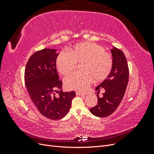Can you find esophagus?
Wrapping results in <instances>:
<instances>
[{
	"mask_svg": "<svg viewBox=\"0 0 154 154\" xmlns=\"http://www.w3.org/2000/svg\"><path fill=\"white\" fill-rule=\"evenodd\" d=\"M76 94L77 96H84L85 95L84 93H82V92H76Z\"/></svg>",
	"mask_w": 154,
	"mask_h": 154,
	"instance_id": "esophagus-1",
	"label": "esophagus"
}]
</instances>
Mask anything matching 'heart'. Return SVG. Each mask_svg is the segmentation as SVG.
Segmentation results:
<instances>
[{
	"mask_svg": "<svg viewBox=\"0 0 154 154\" xmlns=\"http://www.w3.org/2000/svg\"><path fill=\"white\" fill-rule=\"evenodd\" d=\"M77 63H83L81 69L83 72L71 74L65 79L64 83L68 89L84 91L91 83L92 77L96 81L107 78L112 68L113 59L102 46L88 42L74 45L69 52L61 51L57 58V67L63 75L71 73Z\"/></svg>",
	"mask_w": 154,
	"mask_h": 154,
	"instance_id": "1",
	"label": "heart"
}]
</instances>
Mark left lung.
<instances>
[{
	"label": "left lung",
	"mask_w": 154,
	"mask_h": 154,
	"mask_svg": "<svg viewBox=\"0 0 154 154\" xmlns=\"http://www.w3.org/2000/svg\"><path fill=\"white\" fill-rule=\"evenodd\" d=\"M110 51L113 59L112 68L109 75L96 88L97 93L101 88H103L105 92L102 97L97 96V105L90 109L93 115L100 118L110 116L117 109L123 100L128 82V67L124 53L116 48Z\"/></svg>",
	"instance_id": "1"
}]
</instances>
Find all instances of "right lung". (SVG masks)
Listing matches in <instances>:
<instances>
[{"label":"right lung","instance_id":"right-lung-1","mask_svg":"<svg viewBox=\"0 0 154 154\" xmlns=\"http://www.w3.org/2000/svg\"><path fill=\"white\" fill-rule=\"evenodd\" d=\"M58 53L54 49H44L31 56L26 64L24 80L32 101L40 113L50 119L57 120L67 115L74 91L62 92L56 63ZM58 92L59 95L55 96Z\"/></svg>","mask_w":154,"mask_h":154}]
</instances>
